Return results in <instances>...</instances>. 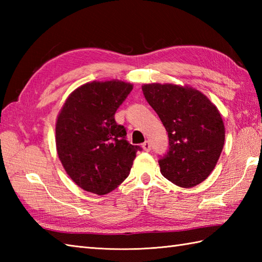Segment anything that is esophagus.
<instances>
[{
    "label": "esophagus",
    "instance_id": "obj_1",
    "mask_svg": "<svg viewBox=\"0 0 262 262\" xmlns=\"http://www.w3.org/2000/svg\"><path fill=\"white\" fill-rule=\"evenodd\" d=\"M142 147H143V149H144V151H145V152H149V151H151V144H149L148 141L144 142V143L142 144Z\"/></svg>",
    "mask_w": 262,
    "mask_h": 262
}]
</instances>
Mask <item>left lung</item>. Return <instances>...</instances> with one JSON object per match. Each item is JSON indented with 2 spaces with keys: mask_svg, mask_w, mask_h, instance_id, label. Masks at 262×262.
I'll return each mask as SVG.
<instances>
[{
  "mask_svg": "<svg viewBox=\"0 0 262 262\" xmlns=\"http://www.w3.org/2000/svg\"><path fill=\"white\" fill-rule=\"evenodd\" d=\"M169 136V152L159 161L160 171L174 185H199L216 166L225 141V127L216 105L191 86L171 83L142 85Z\"/></svg>",
  "mask_w": 262,
  "mask_h": 262,
  "instance_id": "8db88e82",
  "label": "left lung"
}]
</instances>
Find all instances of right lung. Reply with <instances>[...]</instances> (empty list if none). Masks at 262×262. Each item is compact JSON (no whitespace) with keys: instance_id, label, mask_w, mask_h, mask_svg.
<instances>
[{"instance_id":"right-lung-1","label":"right lung","mask_w":262,"mask_h":262,"mask_svg":"<svg viewBox=\"0 0 262 262\" xmlns=\"http://www.w3.org/2000/svg\"><path fill=\"white\" fill-rule=\"evenodd\" d=\"M133 90L119 80L93 81L66 99L56 120V149L66 173L83 190L99 196L128 177L140 146L126 141L115 114Z\"/></svg>"}]
</instances>
